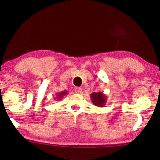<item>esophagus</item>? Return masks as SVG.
Returning a JSON list of instances; mask_svg holds the SVG:
<instances>
[{
    "label": "esophagus",
    "instance_id": "1",
    "mask_svg": "<svg viewBox=\"0 0 160 160\" xmlns=\"http://www.w3.org/2000/svg\"><path fill=\"white\" fill-rule=\"evenodd\" d=\"M74 91H75L76 93L79 94L82 92V89H81L80 87H75V88H74Z\"/></svg>",
    "mask_w": 160,
    "mask_h": 160
}]
</instances>
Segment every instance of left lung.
Returning <instances> with one entry per match:
<instances>
[{
	"label": "left lung",
	"mask_w": 160,
	"mask_h": 160,
	"mask_svg": "<svg viewBox=\"0 0 160 160\" xmlns=\"http://www.w3.org/2000/svg\"><path fill=\"white\" fill-rule=\"evenodd\" d=\"M91 100L92 103L98 107H104L107 101L106 95L103 92H94L90 95Z\"/></svg>",
	"instance_id": "left-lung-1"
}]
</instances>
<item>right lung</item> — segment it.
Returning <instances> with one entry per match:
<instances>
[{"instance_id":"right-lung-1","label":"right lung","mask_w":160,"mask_h":160,"mask_svg":"<svg viewBox=\"0 0 160 160\" xmlns=\"http://www.w3.org/2000/svg\"><path fill=\"white\" fill-rule=\"evenodd\" d=\"M68 94V92L66 91V90H65V91H62V92H59V93H57V99H58V100H61V99H62V98L64 97V96H65Z\"/></svg>"}]
</instances>
